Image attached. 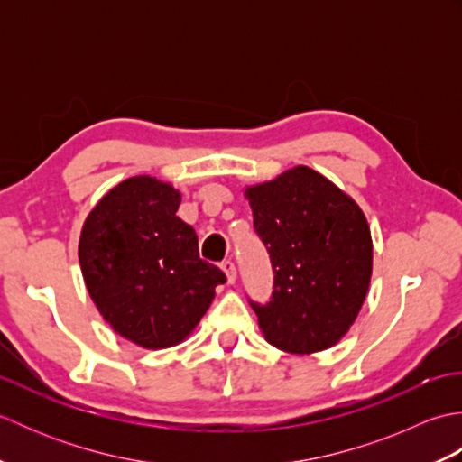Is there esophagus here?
Here are the masks:
<instances>
[{
  "mask_svg": "<svg viewBox=\"0 0 462 462\" xmlns=\"http://www.w3.org/2000/svg\"><path fill=\"white\" fill-rule=\"evenodd\" d=\"M222 270H224V273H226V280H228V283H234L236 282V266H234V262H230V260H226V262H222Z\"/></svg>",
  "mask_w": 462,
  "mask_h": 462,
  "instance_id": "obj_1",
  "label": "esophagus"
}]
</instances>
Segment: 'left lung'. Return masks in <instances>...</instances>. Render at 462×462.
<instances>
[{"label": "left lung", "mask_w": 462, "mask_h": 462, "mask_svg": "<svg viewBox=\"0 0 462 462\" xmlns=\"http://www.w3.org/2000/svg\"><path fill=\"white\" fill-rule=\"evenodd\" d=\"M244 196L273 268L272 300L252 303L263 337L296 356L333 347L369 290L373 242L365 214L303 164L246 186Z\"/></svg>", "instance_id": "1"}]
</instances>
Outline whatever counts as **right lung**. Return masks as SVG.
Listing matches in <instances>:
<instances>
[{"instance_id":"1","label":"right lung","mask_w":462,"mask_h":462,"mask_svg":"<svg viewBox=\"0 0 462 462\" xmlns=\"http://www.w3.org/2000/svg\"><path fill=\"white\" fill-rule=\"evenodd\" d=\"M180 192L154 176L119 182L87 216L79 263L103 319L144 349L179 346L210 308L224 272L199 256L176 210Z\"/></svg>"}]
</instances>
